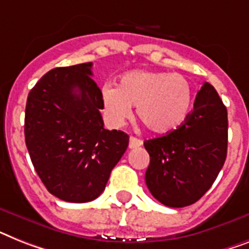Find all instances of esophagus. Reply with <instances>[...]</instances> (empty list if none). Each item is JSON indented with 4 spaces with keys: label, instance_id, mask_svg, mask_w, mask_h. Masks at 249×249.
I'll return each mask as SVG.
<instances>
[{
    "label": "esophagus",
    "instance_id": "34e87169",
    "mask_svg": "<svg viewBox=\"0 0 249 249\" xmlns=\"http://www.w3.org/2000/svg\"><path fill=\"white\" fill-rule=\"evenodd\" d=\"M142 145V140L137 139V137H133L131 136L129 137V149H136V147L141 146Z\"/></svg>",
    "mask_w": 249,
    "mask_h": 249
}]
</instances>
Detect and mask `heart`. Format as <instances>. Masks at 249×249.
Segmentation results:
<instances>
[{"label": "heart", "instance_id": "obj_1", "mask_svg": "<svg viewBox=\"0 0 249 249\" xmlns=\"http://www.w3.org/2000/svg\"><path fill=\"white\" fill-rule=\"evenodd\" d=\"M190 81L180 73L135 70L122 76L117 88L104 85L100 100L107 121L122 126L136 107L137 116L149 131L169 133L179 128L192 107Z\"/></svg>", "mask_w": 249, "mask_h": 249}]
</instances>
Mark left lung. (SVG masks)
Segmentation results:
<instances>
[{
  "instance_id": "obj_1",
  "label": "left lung",
  "mask_w": 249,
  "mask_h": 249,
  "mask_svg": "<svg viewBox=\"0 0 249 249\" xmlns=\"http://www.w3.org/2000/svg\"><path fill=\"white\" fill-rule=\"evenodd\" d=\"M143 146L150 155L146 186L159 202L184 207L200 200L227 159L228 112L215 88L203 84L183 124Z\"/></svg>"
}]
</instances>
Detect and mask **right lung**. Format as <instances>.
<instances>
[{
	"mask_svg": "<svg viewBox=\"0 0 249 249\" xmlns=\"http://www.w3.org/2000/svg\"><path fill=\"white\" fill-rule=\"evenodd\" d=\"M91 62L58 67L30 90L25 143L47 190L67 202H89L102 194L128 146V135L106 129Z\"/></svg>",
	"mask_w": 249,
	"mask_h": 249,
	"instance_id": "right-lung-1",
	"label": "right lung"
}]
</instances>
